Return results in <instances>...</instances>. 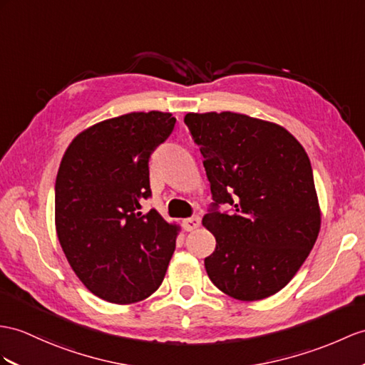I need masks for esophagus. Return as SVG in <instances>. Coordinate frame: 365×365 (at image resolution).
Listing matches in <instances>:
<instances>
[{
  "instance_id": "esophagus-1",
  "label": "esophagus",
  "mask_w": 365,
  "mask_h": 365,
  "mask_svg": "<svg viewBox=\"0 0 365 365\" xmlns=\"http://www.w3.org/2000/svg\"><path fill=\"white\" fill-rule=\"evenodd\" d=\"M200 225H201V218H200V217L185 218V220L182 221V226H184L185 230H193V229L200 227Z\"/></svg>"
}]
</instances>
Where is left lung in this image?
<instances>
[{"instance_id":"left-lung-1","label":"left lung","mask_w":365,"mask_h":365,"mask_svg":"<svg viewBox=\"0 0 365 365\" xmlns=\"http://www.w3.org/2000/svg\"><path fill=\"white\" fill-rule=\"evenodd\" d=\"M204 158L212 210L202 225L217 240L204 259L209 279L237 300L269 297L304 264L321 230V206L309 158L279 123L232 111L187 113Z\"/></svg>"}]
</instances>
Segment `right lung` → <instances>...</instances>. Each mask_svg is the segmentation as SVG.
I'll list each match as a JSON object with an SVG mask.
<instances>
[{"mask_svg":"<svg viewBox=\"0 0 365 365\" xmlns=\"http://www.w3.org/2000/svg\"><path fill=\"white\" fill-rule=\"evenodd\" d=\"M164 111H133L80 131L61 158L56 181V230L78 280L94 296L127 305L159 288L180 226L150 197L148 161L173 131Z\"/></svg>","mask_w":365,"mask_h":365,"instance_id":"add662e5","label":"right lung"}]
</instances>
